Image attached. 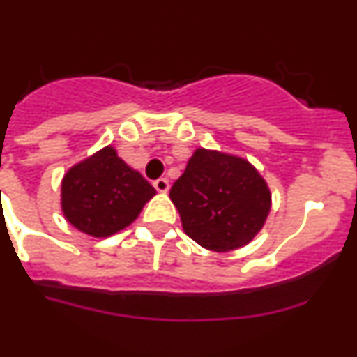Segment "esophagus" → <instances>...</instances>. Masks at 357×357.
Masks as SVG:
<instances>
[{"label":"esophagus","mask_w":357,"mask_h":357,"mask_svg":"<svg viewBox=\"0 0 357 357\" xmlns=\"http://www.w3.org/2000/svg\"><path fill=\"white\" fill-rule=\"evenodd\" d=\"M153 186H155V190H157V192L165 193L169 190V181L165 178H158V179H155V181H153Z\"/></svg>","instance_id":"esophagus-1"}]
</instances>
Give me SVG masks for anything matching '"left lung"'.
<instances>
[{"label": "left lung", "mask_w": 357, "mask_h": 357, "mask_svg": "<svg viewBox=\"0 0 357 357\" xmlns=\"http://www.w3.org/2000/svg\"><path fill=\"white\" fill-rule=\"evenodd\" d=\"M183 230L197 244L227 252L252 241L271 211V190L248 160L199 148L171 188Z\"/></svg>", "instance_id": "8db88e82"}]
</instances>
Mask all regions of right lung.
<instances>
[{"mask_svg":"<svg viewBox=\"0 0 357 357\" xmlns=\"http://www.w3.org/2000/svg\"><path fill=\"white\" fill-rule=\"evenodd\" d=\"M155 188L106 146L73 165L61 185L66 220L92 237H109L129 227Z\"/></svg>","mask_w":357,"mask_h":357,"instance_id":"1","label":"right lung"}]
</instances>
